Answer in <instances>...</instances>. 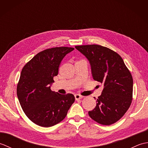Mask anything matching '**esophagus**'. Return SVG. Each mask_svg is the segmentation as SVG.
<instances>
[{
  "label": "esophagus",
  "mask_w": 148,
  "mask_h": 148,
  "mask_svg": "<svg viewBox=\"0 0 148 148\" xmlns=\"http://www.w3.org/2000/svg\"><path fill=\"white\" fill-rule=\"evenodd\" d=\"M75 97V99H76V100H79V99H81L83 98V96H81L80 95H79V94H76V95H74Z\"/></svg>",
  "instance_id": "obj_1"
}]
</instances>
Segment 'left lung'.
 I'll return each mask as SVG.
<instances>
[{
    "instance_id": "left-lung-1",
    "label": "left lung",
    "mask_w": 148,
    "mask_h": 148,
    "mask_svg": "<svg viewBox=\"0 0 148 148\" xmlns=\"http://www.w3.org/2000/svg\"><path fill=\"white\" fill-rule=\"evenodd\" d=\"M75 48L89 61L93 79L103 86L96 107L88 112L90 117L102 125L114 123L127 111L132 100L131 73L121 56L106 47L92 45Z\"/></svg>"
}]
</instances>
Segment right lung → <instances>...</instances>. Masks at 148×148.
<instances>
[{"label": "right lung", "mask_w": 148, "mask_h": 148, "mask_svg": "<svg viewBox=\"0 0 148 148\" xmlns=\"http://www.w3.org/2000/svg\"><path fill=\"white\" fill-rule=\"evenodd\" d=\"M74 48L56 47L34 56L22 69L17 85V96L25 114L34 123L49 127L67 116L75 101L71 93L62 95L51 90L60 64Z\"/></svg>", "instance_id": "add662e5"}]
</instances>
